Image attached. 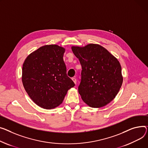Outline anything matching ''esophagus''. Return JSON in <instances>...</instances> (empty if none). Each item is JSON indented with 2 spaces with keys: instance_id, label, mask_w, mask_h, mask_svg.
I'll list each match as a JSON object with an SVG mask.
<instances>
[{
  "instance_id": "esophagus-1",
  "label": "esophagus",
  "mask_w": 148,
  "mask_h": 148,
  "mask_svg": "<svg viewBox=\"0 0 148 148\" xmlns=\"http://www.w3.org/2000/svg\"><path fill=\"white\" fill-rule=\"evenodd\" d=\"M72 80H73V81L74 82V83L75 84L77 83V80H76L75 78H72Z\"/></svg>"
}]
</instances>
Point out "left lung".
Instances as JSON below:
<instances>
[{"mask_svg": "<svg viewBox=\"0 0 148 148\" xmlns=\"http://www.w3.org/2000/svg\"><path fill=\"white\" fill-rule=\"evenodd\" d=\"M71 49L82 67L78 89L83 101L92 108L102 107L111 102L123 83L119 61L99 45L73 46Z\"/></svg>", "mask_w": 148, "mask_h": 148, "instance_id": "1", "label": "left lung"}]
</instances>
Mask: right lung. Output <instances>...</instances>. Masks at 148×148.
I'll return each mask as SVG.
<instances>
[{"mask_svg":"<svg viewBox=\"0 0 148 148\" xmlns=\"http://www.w3.org/2000/svg\"><path fill=\"white\" fill-rule=\"evenodd\" d=\"M65 49L45 45L29 54L23 64L22 82L27 94L38 106L51 110L62 103L67 91L75 86L66 74Z\"/></svg>","mask_w":148,"mask_h":148,"instance_id":"right-lung-1","label":"right lung"}]
</instances>
